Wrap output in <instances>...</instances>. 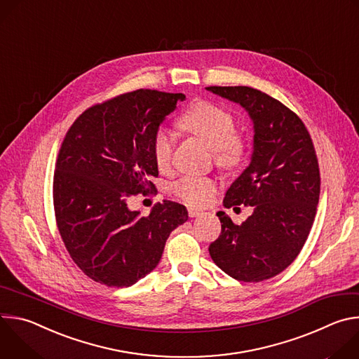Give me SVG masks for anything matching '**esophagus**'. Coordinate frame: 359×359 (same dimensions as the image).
Returning a JSON list of instances; mask_svg holds the SVG:
<instances>
[{"label": "esophagus", "instance_id": "esophagus-1", "mask_svg": "<svg viewBox=\"0 0 359 359\" xmlns=\"http://www.w3.org/2000/svg\"><path fill=\"white\" fill-rule=\"evenodd\" d=\"M201 215V212L200 210H197V209H189V217H197V216H200Z\"/></svg>", "mask_w": 359, "mask_h": 359}]
</instances>
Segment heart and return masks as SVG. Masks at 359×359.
<instances>
[{
	"instance_id": "b5f03b06",
	"label": "heart",
	"mask_w": 359,
	"mask_h": 359,
	"mask_svg": "<svg viewBox=\"0 0 359 359\" xmlns=\"http://www.w3.org/2000/svg\"><path fill=\"white\" fill-rule=\"evenodd\" d=\"M180 126L213 149L217 166L230 170L237 168L244 158V140L236 132L233 115L212 104L201 100L194 104L179 121ZM175 140L165 128H158L151 137V155L159 170H166L172 163ZM217 190L210 177L184 176L173 184V193L190 206H203Z\"/></svg>"
}]
</instances>
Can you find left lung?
Returning a JSON list of instances; mask_svg holds the SVG:
<instances>
[{
    "label": "left lung",
    "instance_id": "obj_1",
    "mask_svg": "<svg viewBox=\"0 0 359 359\" xmlns=\"http://www.w3.org/2000/svg\"><path fill=\"white\" fill-rule=\"evenodd\" d=\"M241 105L252 121V155L223 200L252 215L240 226L219 212L222 233L209 247L216 266L244 283L284 271L299 254L314 223L320 198V168L302 121L280 100L250 86H208Z\"/></svg>",
    "mask_w": 359,
    "mask_h": 359
}]
</instances>
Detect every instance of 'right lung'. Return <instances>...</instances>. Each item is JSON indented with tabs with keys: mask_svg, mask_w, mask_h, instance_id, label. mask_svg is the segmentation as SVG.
Returning a JSON list of instances; mask_svg holds the SVG:
<instances>
[{
	"mask_svg": "<svg viewBox=\"0 0 359 359\" xmlns=\"http://www.w3.org/2000/svg\"><path fill=\"white\" fill-rule=\"evenodd\" d=\"M183 93L137 89L86 109L61 144L54 209L74 263L96 283L130 287L159 264L169 234L189 216L163 200L147 216L128 208L133 194L156 191L151 137Z\"/></svg>",
	"mask_w": 359,
	"mask_h": 359,
	"instance_id": "1",
	"label": "right lung"
}]
</instances>
